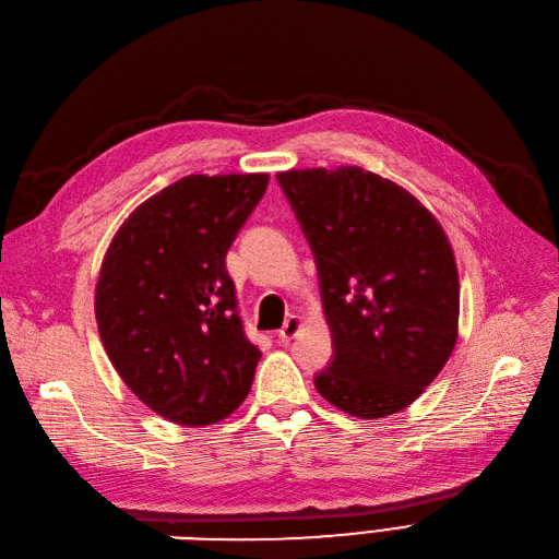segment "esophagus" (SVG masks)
I'll use <instances>...</instances> for the list:
<instances>
[{
	"label": "esophagus",
	"mask_w": 559,
	"mask_h": 559,
	"mask_svg": "<svg viewBox=\"0 0 559 559\" xmlns=\"http://www.w3.org/2000/svg\"><path fill=\"white\" fill-rule=\"evenodd\" d=\"M299 329H301V318H297V314H289L283 329L278 331V337L283 340V343H287V340H293L299 333Z\"/></svg>",
	"instance_id": "34e87169"
}]
</instances>
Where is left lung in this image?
<instances>
[{
    "label": "left lung",
    "instance_id": "left-lung-1",
    "mask_svg": "<svg viewBox=\"0 0 559 559\" xmlns=\"http://www.w3.org/2000/svg\"><path fill=\"white\" fill-rule=\"evenodd\" d=\"M276 180L312 251L333 337L314 388L356 418L397 414L456 343L459 276L443 228L406 189L358 166Z\"/></svg>",
    "mask_w": 559,
    "mask_h": 559
}]
</instances>
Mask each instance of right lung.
<instances>
[{
  "label": "right lung",
  "mask_w": 559,
  "mask_h": 559,
  "mask_svg": "<svg viewBox=\"0 0 559 559\" xmlns=\"http://www.w3.org/2000/svg\"><path fill=\"white\" fill-rule=\"evenodd\" d=\"M270 176H187L120 226L95 287L116 372L162 418L212 425L245 402L260 349L239 318L226 253Z\"/></svg>",
  "instance_id": "add662e5"
}]
</instances>
